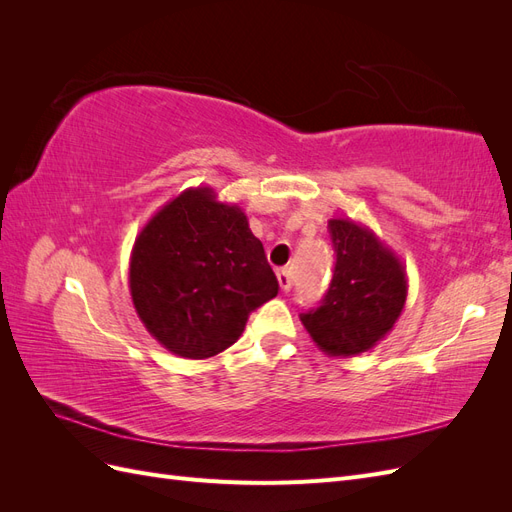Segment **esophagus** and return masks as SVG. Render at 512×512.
Instances as JSON below:
<instances>
[{
    "label": "esophagus",
    "mask_w": 512,
    "mask_h": 512,
    "mask_svg": "<svg viewBox=\"0 0 512 512\" xmlns=\"http://www.w3.org/2000/svg\"><path fill=\"white\" fill-rule=\"evenodd\" d=\"M277 282H280V288L284 292H288L292 288V275H290V269L284 267V269H277Z\"/></svg>",
    "instance_id": "esophagus-1"
}]
</instances>
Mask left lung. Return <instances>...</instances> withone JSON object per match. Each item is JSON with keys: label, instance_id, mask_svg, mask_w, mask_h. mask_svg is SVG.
I'll return each mask as SVG.
<instances>
[{"label": "left lung", "instance_id": "1", "mask_svg": "<svg viewBox=\"0 0 512 512\" xmlns=\"http://www.w3.org/2000/svg\"><path fill=\"white\" fill-rule=\"evenodd\" d=\"M337 254L333 280L320 307L301 314L314 344L329 356L374 348L404 312L406 267L376 232L354 220H329Z\"/></svg>", "mask_w": 512, "mask_h": 512}]
</instances>
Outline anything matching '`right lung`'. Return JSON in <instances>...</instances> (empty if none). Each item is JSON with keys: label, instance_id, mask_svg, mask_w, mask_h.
<instances>
[{"label": "right lung", "instance_id": "1", "mask_svg": "<svg viewBox=\"0 0 512 512\" xmlns=\"http://www.w3.org/2000/svg\"><path fill=\"white\" fill-rule=\"evenodd\" d=\"M280 284L239 205L209 185L188 188L138 232L130 294L138 318L183 359H209L241 337Z\"/></svg>", "mask_w": 512, "mask_h": 512}]
</instances>
